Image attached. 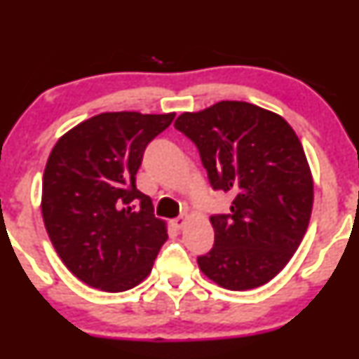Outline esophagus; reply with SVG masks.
I'll list each match as a JSON object with an SVG mask.
<instances>
[{
  "instance_id": "esophagus-1",
  "label": "esophagus",
  "mask_w": 359,
  "mask_h": 359,
  "mask_svg": "<svg viewBox=\"0 0 359 359\" xmlns=\"http://www.w3.org/2000/svg\"><path fill=\"white\" fill-rule=\"evenodd\" d=\"M171 224L175 229H182V228H184V224H185V217L174 218V220H171Z\"/></svg>"
}]
</instances>
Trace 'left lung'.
<instances>
[{
	"instance_id": "obj_1",
	"label": "left lung",
	"mask_w": 359,
	"mask_h": 359,
	"mask_svg": "<svg viewBox=\"0 0 359 359\" xmlns=\"http://www.w3.org/2000/svg\"><path fill=\"white\" fill-rule=\"evenodd\" d=\"M174 126L198 147L212 188L234 196L229 214L210 217L215 242L198 257L199 269L233 291L267 283L297 250L312 214L313 180L296 133L244 101L184 112Z\"/></svg>"
}]
</instances>
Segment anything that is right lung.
Here are the masks:
<instances>
[{
    "mask_svg": "<svg viewBox=\"0 0 359 359\" xmlns=\"http://www.w3.org/2000/svg\"><path fill=\"white\" fill-rule=\"evenodd\" d=\"M175 114L104 112L58 139L42 179V218L66 267L120 293L141 283L168 239L136 174L150 141Z\"/></svg>",
    "mask_w": 359,
    "mask_h": 359,
    "instance_id": "right-lung-1",
    "label": "right lung"
}]
</instances>
